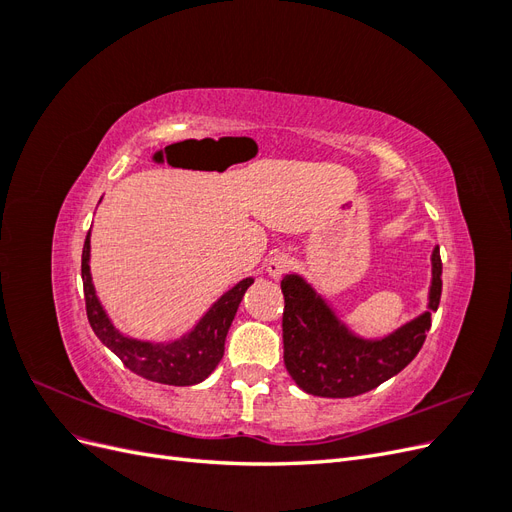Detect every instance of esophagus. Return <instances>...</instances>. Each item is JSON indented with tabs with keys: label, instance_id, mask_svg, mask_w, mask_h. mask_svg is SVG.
<instances>
[{
	"label": "esophagus",
	"instance_id": "1",
	"mask_svg": "<svg viewBox=\"0 0 512 512\" xmlns=\"http://www.w3.org/2000/svg\"><path fill=\"white\" fill-rule=\"evenodd\" d=\"M290 267H292V260L286 254H273L267 260V273H269L271 280H275V282L282 280V277L290 271Z\"/></svg>",
	"mask_w": 512,
	"mask_h": 512
}]
</instances>
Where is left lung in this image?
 Listing matches in <instances>:
<instances>
[{"instance_id":"1","label":"left lung","mask_w":512,"mask_h":512,"mask_svg":"<svg viewBox=\"0 0 512 512\" xmlns=\"http://www.w3.org/2000/svg\"><path fill=\"white\" fill-rule=\"evenodd\" d=\"M440 247L431 252L425 312L382 337L350 329L333 303L299 273L282 280L284 365L301 391L316 397H356L397 376L425 342L442 294Z\"/></svg>"}]
</instances>
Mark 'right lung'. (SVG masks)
Listing matches in <instances>:
<instances>
[{
  "label": "right lung",
  "mask_w": 512,
  "mask_h": 512,
  "mask_svg": "<svg viewBox=\"0 0 512 512\" xmlns=\"http://www.w3.org/2000/svg\"><path fill=\"white\" fill-rule=\"evenodd\" d=\"M81 275L87 318L100 342L115 352L134 374L170 386H192L209 378L211 371L222 361L226 335L243 294L254 284V277H245L226 290L218 301H213L192 329L175 339H168V342H149V339L123 335L102 307L94 277H91V230L83 245Z\"/></svg>",
  "instance_id": "1"
}]
</instances>
